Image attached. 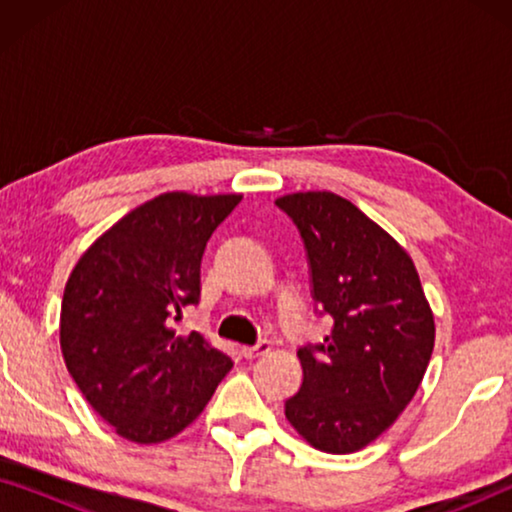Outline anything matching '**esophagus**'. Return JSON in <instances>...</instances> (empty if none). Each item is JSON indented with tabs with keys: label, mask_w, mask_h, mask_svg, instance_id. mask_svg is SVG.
Listing matches in <instances>:
<instances>
[{
	"label": "esophagus",
	"mask_w": 512,
	"mask_h": 512,
	"mask_svg": "<svg viewBox=\"0 0 512 512\" xmlns=\"http://www.w3.org/2000/svg\"><path fill=\"white\" fill-rule=\"evenodd\" d=\"M244 359H258V356H265L270 352V342H258V345H244L242 349Z\"/></svg>",
	"instance_id": "34e87169"
}]
</instances>
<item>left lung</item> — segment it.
<instances>
[{"instance_id": "left-lung-1", "label": "left lung", "mask_w": 512, "mask_h": 512, "mask_svg": "<svg viewBox=\"0 0 512 512\" xmlns=\"http://www.w3.org/2000/svg\"><path fill=\"white\" fill-rule=\"evenodd\" d=\"M277 207L303 237L312 293L331 335L298 349L303 384L286 419L312 447L359 452L396 422L431 361L436 324L408 251L331 191L289 193Z\"/></svg>"}]
</instances>
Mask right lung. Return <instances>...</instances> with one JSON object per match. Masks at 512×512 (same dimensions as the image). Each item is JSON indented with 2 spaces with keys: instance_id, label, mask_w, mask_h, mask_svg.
Masks as SVG:
<instances>
[{
  "instance_id": "right-lung-1",
  "label": "right lung",
  "mask_w": 512,
  "mask_h": 512,
  "mask_svg": "<svg viewBox=\"0 0 512 512\" xmlns=\"http://www.w3.org/2000/svg\"><path fill=\"white\" fill-rule=\"evenodd\" d=\"M240 193H160L118 219L76 261L60 307V349L76 387L125 440L156 445L195 422L233 361L172 321L200 300V261Z\"/></svg>"
}]
</instances>
